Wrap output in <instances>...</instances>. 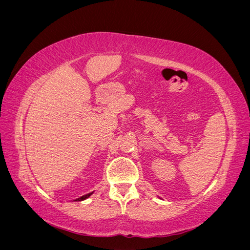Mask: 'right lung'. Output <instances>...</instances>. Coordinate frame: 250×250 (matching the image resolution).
I'll return each instance as SVG.
<instances>
[{
    "instance_id": "1",
    "label": "right lung",
    "mask_w": 250,
    "mask_h": 250,
    "mask_svg": "<svg viewBox=\"0 0 250 250\" xmlns=\"http://www.w3.org/2000/svg\"><path fill=\"white\" fill-rule=\"evenodd\" d=\"M94 192H92V193H88V194H86V195H83V196H81V197H79V198H77L76 200L75 201H82V200H84V199H86V198H88L90 195H92Z\"/></svg>"
}]
</instances>
